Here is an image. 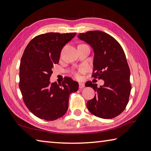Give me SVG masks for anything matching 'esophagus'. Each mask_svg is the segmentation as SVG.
<instances>
[{"mask_svg":"<svg viewBox=\"0 0 151 151\" xmlns=\"http://www.w3.org/2000/svg\"><path fill=\"white\" fill-rule=\"evenodd\" d=\"M79 89H83V87H85V84L83 83H81V82H79Z\"/></svg>","mask_w":151,"mask_h":151,"instance_id":"obj_1","label":"esophagus"}]
</instances>
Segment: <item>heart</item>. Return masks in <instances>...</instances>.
<instances>
[{
	"instance_id": "obj_1",
	"label": "heart",
	"mask_w": 151,
	"mask_h": 151,
	"mask_svg": "<svg viewBox=\"0 0 151 151\" xmlns=\"http://www.w3.org/2000/svg\"><path fill=\"white\" fill-rule=\"evenodd\" d=\"M81 71H83V70H81ZM76 78H79V73H76Z\"/></svg>"
}]
</instances>
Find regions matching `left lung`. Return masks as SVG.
Masks as SVG:
<instances>
[{
    "mask_svg": "<svg viewBox=\"0 0 151 151\" xmlns=\"http://www.w3.org/2000/svg\"><path fill=\"white\" fill-rule=\"evenodd\" d=\"M78 37L93 50V76L104 81L99 88L91 81L85 83V86L92 87L96 92L94 98L87 102V109L99 118H115L126 109L132 89L130 70L124 51L114 38L103 31H87L79 33Z\"/></svg>",
    "mask_w": 151,
    "mask_h": 151,
    "instance_id": "left-lung-1",
    "label": "left lung"
}]
</instances>
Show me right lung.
Wrapping results in <instances>:
<instances>
[{"mask_svg":"<svg viewBox=\"0 0 151 151\" xmlns=\"http://www.w3.org/2000/svg\"><path fill=\"white\" fill-rule=\"evenodd\" d=\"M76 33H47L35 37L23 54L19 66V89L27 109L39 118L52 121L67 112L69 96L79 84L66 78L62 84L50 83L54 64H58L62 48Z\"/></svg>","mask_w":151,"mask_h":151,"instance_id":"right-lung-1","label":"right lung"}]
</instances>
